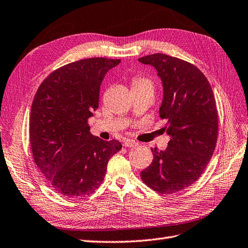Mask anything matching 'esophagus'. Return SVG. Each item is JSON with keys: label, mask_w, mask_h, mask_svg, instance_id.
I'll use <instances>...</instances> for the list:
<instances>
[{"label": "esophagus", "mask_w": 248, "mask_h": 248, "mask_svg": "<svg viewBox=\"0 0 248 248\" xmlns=\"http://www.w3.org/2000/svg\"><path fill=\"white\" fill-rule=\"evenodd\" d=\"M123 146L124 147H136L138 146V143L132 140H126L123 142Z\"/></svg>", "instance_id": "esophagus-1"}]
</instances>
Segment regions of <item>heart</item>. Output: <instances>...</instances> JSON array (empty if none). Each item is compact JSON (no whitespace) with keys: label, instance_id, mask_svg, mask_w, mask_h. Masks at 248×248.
I'll return each instance as SVG.
<instances>
[{"label":"heart","instance_id":"obj_1","mask_svg":"<svg viewBox=\"0 0 248 248\" xmlns=\"http://www.w3.org/2000/svg\"><path fill=\"white\" fill-rule=\"evenodd\" d=\"M131 89L138 90V89H146L153 92L154 90V84L150 78L143 77V76H136L134 77L131 81Z\"/></svg>","mask_w":248,"mask_h":248}]
</instances>
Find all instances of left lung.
Returning <instances> with one entry per match:
<instances>
[{
  "instance_id": "1",
  "label": "left lung",
  "mask_w": 248,
  "mask_h": 248,
  "mask_svg": "<svg viewBox=\"0 0 248 248\" xmlns=\"http://www.w3.org/2000/svg\"><path fill=\"white\" fill-rule=\"evenodd\" d=\"M158 71L163 85L160 118L170 137L165 150L152 148L154 160L141 171L155 191L171 195L201 177L213 156L218 138V111L208 80L195 65L154 53L139 59Z\"/></svg>"
}]
</instances>
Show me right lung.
Here are the masks:
<instances>
[{
  "label": "right lung",
  "instance_id": "obj_1",
  "mask_svg": "<svg viewBox=\"0 0 248 248\" xmlns=\"http://www.w3.org/2000/svg\"><path fill=\"white\" fill-rule=\"evenodd\" d=\"M120 62L90 58L64 65L34 95L29 121L33 160L47 183L65 197L93 194L103 182L108 161L122 148L117 140L93 137L87 123L99 107L106 74Z\"/></svg>",
  "mask_w": 248,
  "mask_h": 248
}]
</instances>
